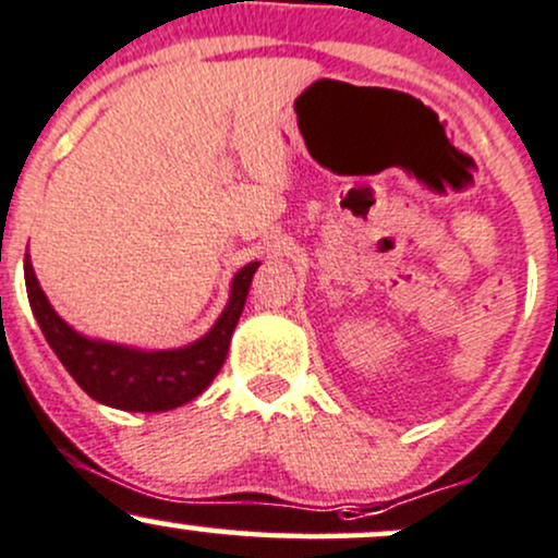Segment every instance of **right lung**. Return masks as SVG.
<instances>
[{
    "instance_id": "right-lung-1",
    "label": "right lung",
    "mask_w": 558,
    "mask_h": 558,
    "mask_svg": "<svg viewBox=\"0 0 558 558\" xmlns=\"http://www.w3.org/2000/svg\"><path fill=\"white\" fill-rule=\"evenodd\" d=\"M262 262H248L230 280V299L222 315L201 339L177 349H137L89 339L71 328L41 291L31 256L23 262L31 312L47 344L92 400L130 413H163L195 400L214 381L228 357L232 330L246 304L251 278Z\"/></svg>"
}]
</instances>
